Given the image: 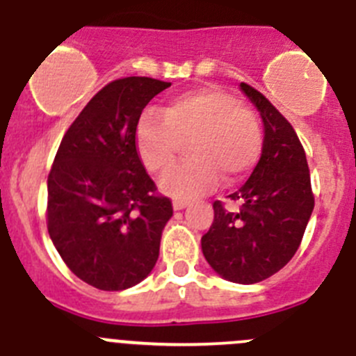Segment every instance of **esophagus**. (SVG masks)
Instances as JSON below:
<instances>
[{
  "mask_svg": "<svg viewBox=\"0 0 356 356\" xmlns=\"http://www.w3.org/2000/svg\"><path fill=\"white\" fill-rule=\"evenodd\" d=\"M187 205H188V201H185V200H175V201H172V209H175V210H181V209H185Z\"/></svg>",
  "mask_w": 356,
  "mask_h": 356,
  "instance_id": "1",
  "label": "esophagus"
}]
</instances>
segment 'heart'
Instances as JSON below:
<instances>
[{"instance_id":"heart-1","label":"heart","mask_w":356,"mask_h":356,"mask_svg":"<svg viewBox=\"0 0 356 356\" xmlns=\"http://www.w3.org/2000/svg\"><path fill=\"white\" fill-rule=\"evenodd\" d=\"M188 140L191 159L172 168L160 188L188 200L242 180L262 155L264 135L257 115L234 94L200 89L175 97L162 112L147 110L137 127V149L149 172L168 171Z\"/></svg>"}]
</instances>
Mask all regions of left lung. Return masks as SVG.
Wrapping results in <instances>:
<instances>
[{"mask_svg":"<svg viewBox=\"0 0 356 356\" xmlns=\"http://www.w3.org/2000/svg\"><path fill=\"white\" fill-rule=\"evenodd\" d=\"M241 89L262 115V156L250 180L229 194L241 203L237 212L213 201V222L201 237V250L225 280L257 284L294 257L312 216L314 193L305 149L291 122L251 85L241 83Z\"/></svg>","mask_w":356,"mask_h":356,"instance_id":"obj_1","label":"left lung"}]
</instances>
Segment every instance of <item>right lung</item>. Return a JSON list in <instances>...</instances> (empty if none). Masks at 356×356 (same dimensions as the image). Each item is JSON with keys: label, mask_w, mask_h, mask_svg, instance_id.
<instances>
[{"label": "right lung", "mask_w": 356, "mask_h": 356, "mask_svg": "<svg viewBox=\"0 0 356 356\" xmlns=\"http://www.w3.org/2000/svg\"><path fill=\"white\" fill-rule=\"evenodd\" d=\"M168 81H110L65 131L48 176V232L65 266L99 291L143 282L159 260L172 216L137 149L144 106Z\"/></svg>", "instance_id": "right-lung-1"}]
</instances>
